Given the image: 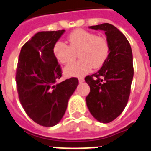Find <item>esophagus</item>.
I'll return each instance as SVG.
<instances>
[{
    "instance_id": "esophagus-1",
    "label": "esophagus",
    "mask_w": 151,
    "mask_h": 151,
    "mask_svg": "<svg viewBox=\"0 0 151 151\" xmlns=\"http://www.w3.org/2000/svg\"><path fill=\"white\" fill-rule=\"evenodd\" d=\"M83 81H84V79H83V78H82V77H81V78H79V82L83 83Z\"/></svg>"
}]
</instances>
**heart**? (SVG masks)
<instances>
[{
    "label": "heart",
    "mask_w": 151,
    "mask_h": 151,
    "mask_svg": "<svg viewBox=\"0 0 151 151\" xmlns=\"http://www.w3.org/2000/svg\"><path fill=\"white\" fill-rule=\"evenodd\" d=\"M69 45L62 41L55 43L53 52L60 63H68L73 60L76 52L80 60L72 62L65 68V73L70 76H83L91 69L99 68L106 61L110 46L104 37L83 29H77L69 34Z\"/></svg>",
    "instance_id": "obj_1"
}]
</instances>
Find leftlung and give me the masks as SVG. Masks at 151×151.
I'll use <instances>...</instances> for the list:
<instances>
[{"label":"left lung","mask_w":151,"mask_h":151,"mask_svg":"<svg viewBox=\"0 0 151 151\" xmlns=\"http://www.w3.org/2000/svg\"><path fill=\"white\" fill-rule=\"evenodd\" d=\"M89 28L105 32L110 53L98 72L85 77L90 86L86 103L93 117L107 123L120 115L127 104L134 76L132 51L125 36L111 24Z\"/></svg>","instance_id":"obj_1"}]
</instances>
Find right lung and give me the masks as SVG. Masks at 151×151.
I'll use <instances>...</instances> for the list:
<instances>
[{
  "label": "right lung",
  "mask_w": 151,
  "mask_h": 151,
  "mask_svg": "<svg viewBox=\"0 0 151 151\" xmlns=\"http://www.w3.org/2000/svg\"><path fill=\"white\" fill-rule=\"evenodd\" d=\"M64 32H37L21 47L18 59L16 82L20 104L34 122L47 127L60 121L79 84L75 77L56 83L62 71L53 47Z\"/></svg>",
  "instance_id": "obj_1"
}]
</instances>
